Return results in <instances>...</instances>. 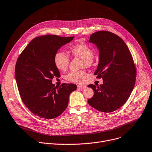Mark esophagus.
Instances as JSON below:
<instances>
[{"mask_svg":"<svg viewBox=\"0 0 152 152\" xmlns=\"http://www.w3.org/2000/svg\"><path fill=\"white\" fill-rule=\"evenodd\" d=\"M77 87H78V88H79V89H86L87 87H86V86H81V85H79V86H77Z\"/></svg>","mask_w":152,"mask_h":152,"instance_id":"obj_1","label":"esophagus"}]
</instances>
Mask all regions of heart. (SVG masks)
Here are the masks:
<instances>
[{"label":"heart","mask_w":152,"mask_h":152,"mask_svg":"<svg viewBox=\"0 0 152 152\" xmlns=\"http://www.w3.org/2000/svg\"><path fill=\"white\" fill-rule=\"evenodd\" d=\"M69 52L73 56L82 59L81 66L90 67L94 63V51L92 48L84 42L78 43L69 47ZM55 66L60 71L66 70L69 58L68 55L63 52H58L54 57ZM86 77V72L83 70L78 71H71L65 76L66 80L75 83H80L81 79Z\"/></svg>","instance_id":"b5f03b06"}]
</instances>
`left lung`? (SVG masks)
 I'll return each mask as SVG.
<instances>
[{"label": "left lung", "instance_id": "left-lung-1", "mask_svg": "<svg viewBox=\"0 0 152 152\" xmlns=\"http://www.w3.org/2000/svg\"><path fill=\"white\" fill-rule=\"evenodd\" d=\"M89 42L99 49V61L94 75L103 81L99 86H88L94 94L87 102L102 112L114 111L124 104L134 89L136 69L132 57L123 40L110 32H95Z\"/></svg>", "mask_w": 152, "mask_h": 152}]
</instances>
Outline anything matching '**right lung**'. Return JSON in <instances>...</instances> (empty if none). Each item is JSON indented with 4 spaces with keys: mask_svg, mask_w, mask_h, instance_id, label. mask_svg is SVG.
I'll return each mask as SVG.
<instances>
[{
    "mask_svg": "<svg viewBox=\"0 0 152 152\" xmlns=\"http://www.w3.org/2000/svg\"><path fill=\"white\" fill-rule=\"evenodd\" d=\"M75 37L45 35L34 38L19 56L15 66V78L21 98L34 115L53 119L68 105L70 94L76 90L74 84L63 83L57 87L52 79L60 76L54 57L60 48Z\"/></svg>",
    "mask_w": 152,
    "mask_h": 152,
    "instance_id": "obj_1",
    "label": "right lung"
}]
</instances>
